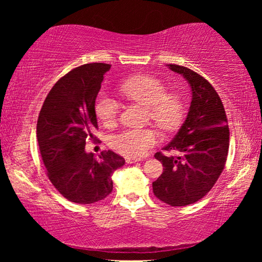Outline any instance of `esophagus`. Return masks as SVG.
Wrapping results in <instances>:
<instances>
[{
    "label": "esophagus",
    "mask_w": 262,
    "mask_h": 262,
    "mask_svg": "<svg viewBox=\"0 0 262 262\" xmlns=\"http://www.w3.org/2000/svg\"><path fill=\"white\" fill-rule=\"evenodd\" d=\"M126 162H127V164H133V163H136V162H140V159H137V158H126Z\"/></svg>",
    "instance_id": "1"
}]
</instances>
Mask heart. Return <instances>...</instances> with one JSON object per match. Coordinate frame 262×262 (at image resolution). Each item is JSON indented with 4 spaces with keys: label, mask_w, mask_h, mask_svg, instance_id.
I'll list each match as a JSON object with an SVG mask.
<instances>
[{
    "label": "heart",
    "mask_w": 262,
    "mask_h": 262,
    "mask_svg": "<svg viewBox=\"0 0 262 262\" xmlns=\"http://www.w3.org/2000/svg\"><path fill=\"white\" fill-rule=\"evenodd\" d=\"M126 98L136 101L149 110L151 120L165 132H173L184 117V101L179 95L167 92L161 79L149 75H137L120 85ZM119 103L108 92L101 90L95 100V113L104 125H112L119 113ZM157 134L152 129H125L110 137L108 143L119 154L139 158L157 143Z\"/></svg>",
    "instance_id": "b5f03b06"
}]
</instances>
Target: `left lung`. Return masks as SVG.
Returning <instances> with one entry per match:
<instances>
[{
	"instance_id": "obj_1",
	"label": "left lung",
	"mask_w": 262,
	"mask_h": 262,
	"mask_svg": "<svg viewBox=\"0 0 262 262\" xmlns=\"http://www.w3.org/2000/svg\"><path fill=\"white\" fill-rule=\"evenodd\" d=\"M167 67L188 82L192 101L183 126L163 148L179 156L155 155L164 168L152 190L166 205L183 207L202 199L219 179L227 162L230 132L223 103L211 84L183 66Z\"/></svg>"
}]
</instances>
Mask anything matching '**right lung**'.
<instances>
[{"label":"right lung","mask_w":262,"mask_h":262,"mask_svg":"<svg viewBox=\"0 0 262 262\" xmlns=\"http://www.w3.org/2000/svg\"><path fill=\"white\" fill-rule=\"evenodd\" d=\"M107 63H86L57 81L39 113L37 139L48 179L66 199L81 205L98 202L113 189L112 174L125 164L113 151L97 161L85 151L86 141H96L98 129L95 100Z\"/></svg>","instance_id":"obj_1"}]
</instances>
